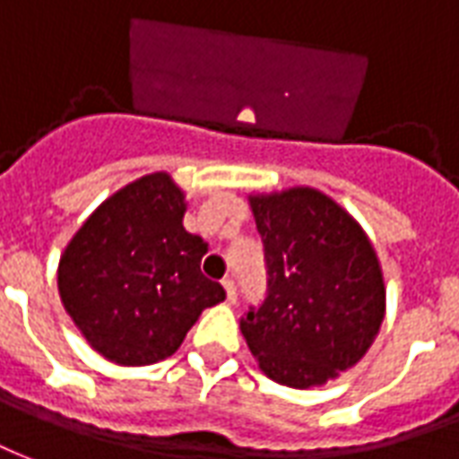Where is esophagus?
Segmentation results:
<instances>
[{
	"label": "esophagus",
	"mask_w": 459,
	"mask_h": 459,
	"mask_svg": "<svg viewBox=\"0 0 459 459\" xmlns=\"http://www.w3.org/2000/svg\"><path fill=\"white\" fill-rule=\"evenodd\" d=\"M222 289L227 293V303H237V286H234L232 279L222 281Z\"/></svg>",
	"instance_id": "34e87169"
}]
</instances>
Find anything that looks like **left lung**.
Returning <instances> with one entry per match:
<instances>
[{
  "instance_id": "1",
  "label": "left lung",
  "mask_w": 459,
  "mask_h": 459,
  "mask_svg": "<svg viewBox=\"0 0 459 459\" xmlns=\"http://www.w3.org/2000/svg\"><path fill=\"white\" fill-rule=\"evenodd\" d=\"M269 289L242 317L259 369L290 389L352 369L379 333L386 289L359 222L316 188L249 195Z\"/></svg>"
}]
</instances>
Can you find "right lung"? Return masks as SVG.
<instances>
[{
    "mask_svg": "<svg viewBox=\"0 0 459 459\" xmlns=\"http://www.w3.org/2000/svg\"><path fill=\"white\" fill-rule=\"evenodd\" d=\"M186 195L149 173L82 222L58 264V293L90 347L122 367L166 359L200 313L225 300L203 276L207 244L186 232Z\"/></svg>",
    "mask_w": 459,
    "mask_h": 459,
    "instance_id": "add662e5",
    "label": "right lung"
}]
</instances>
